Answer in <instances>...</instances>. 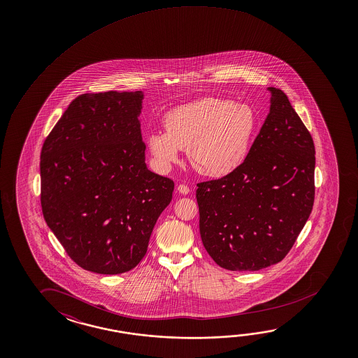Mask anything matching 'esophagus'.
Instances as JSON below:
<instances>
[{"instance_id": "esophagus-1", "label": "esophagus", "mask_w": 358, "mask_h": 358, "mask_svg": "<svg viewBox=\"0 0 358 358\" xmlns=\"http://www.w3.org/2000/svg\"><path fill=\"white\" fill-rule=\"evenodd\" d=\"M177 191L182 194H189V188H188L186 185H178V186H177Z\"/></svg>"}]
</instances>
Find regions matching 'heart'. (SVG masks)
Returning <instances> with one entry per match:
<instances>
[{"mask_svg": "<svg viewBox=\"0 0 358 358\" xmlns=\"http://www.w3.org/2000/svg\"><path fill=\"white\" fill-rule=\"evenodd\" d=\"M164 127L147 136L150 152L161 167H170L178 161L180 150H187L194 170L223 177L245 162L257 131V116L245 103L205 97L171 110Z\"/></svg>", "mask_w": 358, "mask_h": 358, "instance_id": "1", "label": "heart"}]
</instances>
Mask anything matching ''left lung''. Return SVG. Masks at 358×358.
Here are the masks:
<instances>
[{
  "label": "left lung",
  "mask_w": 358,
  "mask_h": 358,
  "mask_svg": "<svg viewBox=\"0 0 358 358\" xmlns=\"http://www.w3.org/2000/svg\"><path fill=\"white\" fill-rule=\"evenodd\" d=\"M271 92L245 162L227 176L197 183L199 234L222 268L258 271L292 248L315 201V145L286 94Z\"/></svg>",
  "instance_id": "left-lung-1"
}]
</instances>
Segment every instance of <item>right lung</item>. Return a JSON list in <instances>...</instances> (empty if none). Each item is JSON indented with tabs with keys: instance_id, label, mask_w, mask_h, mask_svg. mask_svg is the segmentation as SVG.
<instances>
[{
	"instance_id": "right-lung-1",
	"label": "right lung",
	"mask_w": 358,
	"mask_h": 358,
	"mask_svg": "<svg viewBox=\"0 0 358 358\" xmlns=\"http://www.w3.org/2000/svg\"><path fill=\"white\" fill-rule=\"evenodd\" d=\"M142 91L76 97L42 146V213L73 262L118 275L146 255L175 183L147 169Z\"/></svg>"
}]
</instances>
